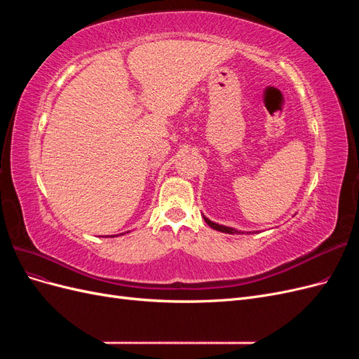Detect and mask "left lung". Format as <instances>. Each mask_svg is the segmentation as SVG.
Here are the masks:
<instances>
[{"mask_svg":"<svg viewBox=\"0 0 359 359\" xmlns=\"http://www.w3.org/2000/svg\"><path fill=\"white\" fill-rule=\"evenodd\" d=\"M205 222L208 223L212 227V229H215V231H220V232H224V233H240V231L232 229V227H226V226H222V224H217V223H214V222H211L208 219H205Z\"/></svg>","mask_w":359,"mask_h":359,"instance_id":"obj_1","label":"left lung"}]
</instances>
